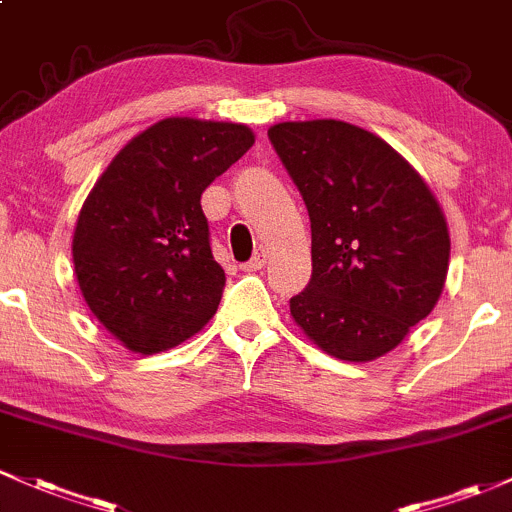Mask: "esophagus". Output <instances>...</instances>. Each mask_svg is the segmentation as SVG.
<instances>
[{
	"label": "esophagus",
	"mask_w": 512,
	"mask_h": 512,
	"mask_svg": "<svg viewBox=\"0 0 512 512\" xmlns=\"http://www.w3.org/2000/svg\"><path fill=\"white\" fill-rule=\"evenodd\" d=\"M266 261H268V251L266 249H258L256 254H254V258H251V261H246L241 268H244L246 273H254V271H261V268L266 266Z\"/></svg>",
	"instance_id": "34e87169"
}]
</instances>
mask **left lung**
<instances>
[{
    "label": "left lung",
    "instance_id": "left-lung-1",
    "mask_svg": "<svg viewBox=\"0 0 512 512\" xmlns=\"http://www.w3.org/2000/svg\"><path fill=\"white\" fill-rule=\"evenodd\" d=\"M268 139L312 227V278L290 315L324 354L373 361L437 305L449 229L422 175L381 136L337 119L283 122Z\"/></svg>",
    "mask_w": 512,
    "mask_h": 512
}]
</instances>
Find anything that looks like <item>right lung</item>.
I'll list each match as a JSON object with an SVG mask.
<instances>
[{"mask_svg": "<svg viewBox=\"0 0 512 512\" xmlns=\"http://www.w3.org/2000/svg\"><path fill=\"white\" fill-rule=\"evenodd\" d=\"M256 136L246 124L168 117L112 158L73 234L78 285L92 315L136 354H158L217 312L224 271L200 197Z\"/></svg>", "mask_w": 512, "mask_h": 512, "instance_id": "add662e5", "label": "right lung"}]
</instances>
